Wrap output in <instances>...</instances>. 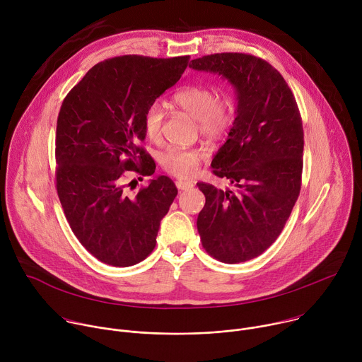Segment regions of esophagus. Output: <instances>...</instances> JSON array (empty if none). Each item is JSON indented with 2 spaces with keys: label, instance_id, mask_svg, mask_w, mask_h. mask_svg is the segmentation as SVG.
<instances>
[{
  "label": "esophagus",
  "instance_id": "1",
  "mask_svg": "<svg viewBox=\"0 0 362 362\" xmlns=\"http://www.w3.org/2000/svg\"><path fill=\"white\" fill-rule=\"evenodd\" d=\"M176 186L179 190H187L190 187H193V183L192 182H187V180H177L176 182Z\"/></svg>",
  "mask_w": 362,
  "mask_h": 362
}]
</instances>
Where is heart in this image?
<instances>
[{"label": "heart", "instance_id": "1", "mask_svg": "<svg viewBox=\"0 0 362 362\" xmlns=\"http://www.w3.org/2000/svg\"><path fill=\"white\" fill-rule=\"evenodd\" d=\"M173 101L177 107L197 120V129L206 137H222L233 124V98L229 94L218 97V91L212 86L194 84L183 87L173 95ZM165 113L166 109L162 101H154L147 107L143 117V129L150 140L160 139ZM203 158V150L175 147L163 154L160 163L168 173L186 179L194 175Z\"/></svg>", "mask_w": 362, "mask_h": 362}]
</instances>
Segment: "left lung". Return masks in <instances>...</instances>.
Instances as JSON below:
<instances>
[{
  "label": "left lung",
  "mask_w": 362,
  "mask_h": 362,
  "mask_svg": "<svg viewBox=\"0 0 362 362\" xmlns=\"http://www.w3.org/2000/svg\"><path fill=\"white\" fill-rule=\"evenodd\" d=\"M189 67L222 76L236 93L233 126L211 165L232 187L197 183L206 197L197 232L215 259L245 262L276 240L299 196L300 115L284 77L259 57L221 53L192 60Z\"/></svg>",
  "instance_id": "left-lung-1"
}]
</instances>
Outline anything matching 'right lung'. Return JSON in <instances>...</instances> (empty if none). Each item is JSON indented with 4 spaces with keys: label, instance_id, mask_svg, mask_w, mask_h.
<instances>
[{
    "label": "right lung",
    "instance_id": "obj_1",
    "mask_svg": "<svg viewBox=\"0 0 362 362\" xmlns=\"http://www.w3.org/2000/svg\"><path fill=\"white\" fill-rule=\"evenodd\" d=\"M187 63L189 56L109 59L90 69L63 101L57 193L73 233L103 264L132 267L156 246L177 189L168 176H158L132 193L134 180L126 185L124 176L154 173L156 163L139 146L146 139L143 117L180 80Z\"/></svg>",
    "mask_w": 362,
    "mask_h": 362
}]
</instances>
